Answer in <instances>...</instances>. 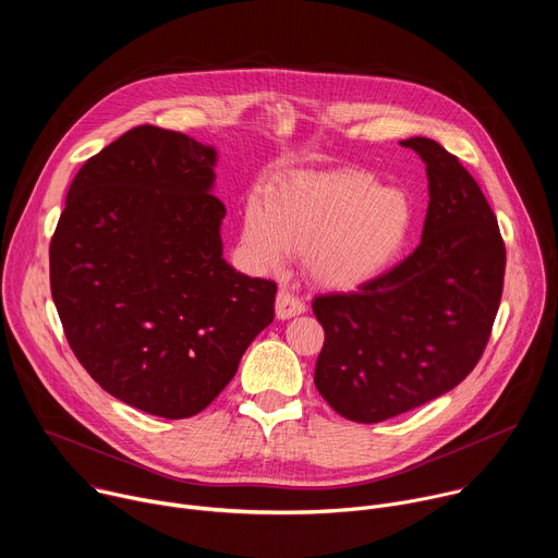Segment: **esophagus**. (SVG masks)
<instances>
[{
    "label": "esophagus",
    "mask_w": 558,
    "mask_h": 558,
    "mask_svg": "<svg viewBox=\"0 0 558 558\" xmlns=\"http://www.w3.org/2000/svg\"><path fill=\"white\" fill-rule=\"evenodd\" d=\"M304 308L306 306L298 295H293L287 289L278 291V295H276V315L280 317V320H289V317L304 313Z\"/></svg>",
    "instance_id": "34e87169"
}]
</instances>
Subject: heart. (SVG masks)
I'll list each match as a JSON object with an SVG mask.
<instances>
[{"label": "heart", "mask_w": 558, "mask_h": 558, "mask_svg": "<svg viewBox=\"0 0 558 558\" xmlns=\"http://www.w3.org/2000/svg\"><path fill=\"white\" fill-rule=\"evenodd\" d=\"M413 205L400 190L355 170L308 174L278 185L269 203L252 196L243 211V247L260 267L302 254L325 289H353L379 276L404 250Z\"/></svg>", "instance_id": "obj_1"}]
</instances>
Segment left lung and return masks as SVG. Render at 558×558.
Wrapping results in <instances>:
<instances>
[{"instance_id": "obj_1", "label": "left lung", "mask_w": 558, "mask_h": 558, "mask_svg": "<svg viewBox=\"0 0 558 558\" xmlns=\"http://www.w3.org/2000/svg\"><path fill=\"white\" fill-rule=\"evenodd\" d=\"M430 203L417 250L357 291L317 295L315 388L375 424L452 390L482 360L504 293L506 245L482 187L437 141L415 136Z\"/></svg>"}]
</instances>
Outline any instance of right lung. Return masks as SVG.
I'll list each match as a JSON object with an SVG mask.
<instances>
[{
	"label": "right lung",
	"instance_id": "right-lung-1",
	"mask_svg": "<svg viewBox=\"0 0 558 558\" xmlns=\"http://www.w3.org/2000/svg\"><path fill=\"white\" fill-rule=\"evenodd\" d=\"M216 151L138 125L76 172L50 241L65 340L117 400L166 420L207 409L271 325L276 282L222 260Z\"/></svg>",
	"mask_w": 558,
	"mask_h": 558
}]
</instances>
